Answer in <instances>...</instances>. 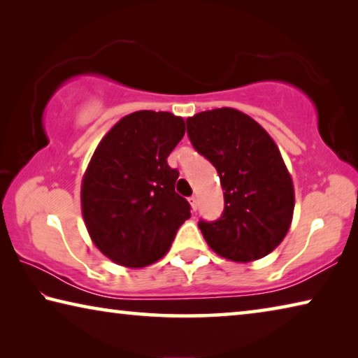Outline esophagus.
I'll list each match as a JSON object with an SVG mask.
<instances>
[{"label": "esophagus", "instance_id": "34e87169", "mask_svg": "<svg viewBox=\"0 0 358 358\" xmlns=\"http://www.w3.org/2000/svg\"><path fill=\"white\" fill-rule=\"evenodd\" d=\"M189 203H191V208L196 211L197 208H199V199L196 197V196H192V197H189Z\"/></svg>", "mask_w": 358, "mask_h": 358}]
</instances>
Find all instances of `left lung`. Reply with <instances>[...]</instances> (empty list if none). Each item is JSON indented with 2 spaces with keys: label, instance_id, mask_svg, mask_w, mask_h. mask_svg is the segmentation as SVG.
I'll return each mask as SVG.
<instances>
[{
  "label": "left lung",
  "instance_id": "1",
  "mask_svg": "<svg viewBox=\"0 0 358 358\" xmlns=\"http://www.w3.org/2000/svg\"><path fill=\"white\" fill-rule=\"evenodd\" d=\"M187 137L220 175L224 211L199 221L208 246L234 262L270 254L286 237L294 215V185L273 138L257 121L230 107L186 120Z\"/></svg>",
  "mask_w": 358,
  "mask_h": 358
}]
</instances>
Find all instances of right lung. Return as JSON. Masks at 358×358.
Segmentation results:
<instances>
[{"label": "right lung", "mask_w": 358, "mask_h": 358, "mask_svg": "<svg viewBox=\"0 0 358 358\" xmlns=\"http://www.w3.org/2000/svg\"><path fill=\"white\" fill-rule=\"evenodd\" d=\"M183 136L181 117L138 110L96 148L82 180V215L93 243L115 264H155L191 217V205L175 192L180 173L167 164Z\"/></svg>", "instance_id": "add662e5"}]
</instances>
